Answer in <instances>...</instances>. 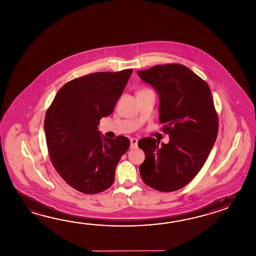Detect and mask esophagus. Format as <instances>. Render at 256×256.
Masks as SVG:
<instances>
[{
    "instance_id": "obj_1",
    "label": "esophagus",
    "mask_w": 256,
    "mask_h": 256,
    "mask_svg": "<svg viewBox=\"0 0 256 256\" xmlns=\"http://www.w3.org/2000/svg\"><path fill=\"white\" fill-rule=\"evenodd\" d=\"M136 144H138V140L136 138H131L130 140V148H135L136 146Z\"/></svg>"
}]
</instances>
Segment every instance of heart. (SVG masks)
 <instances>
[{
    "label": "heart",
    "instance_id": "b5f03b06",
    "mask_svg": "<svg viewBox=\"0 0 256 256\" xmlns=\"http://www.w3.org/2000/svg\"><path fill=\"white\" fill-rule=\"evenodd\" d=\"M143 91H148V90H143ZM143 91H140V92H143Z\"/></svg>",
    "mask_w": 256,
    "mask_h": 256
}]
</instances>
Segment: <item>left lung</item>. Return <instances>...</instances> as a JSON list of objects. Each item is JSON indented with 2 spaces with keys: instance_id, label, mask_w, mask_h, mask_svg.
Instances as JSON below:
<instances>
[{
  "instance_id": "8db88e82",
  "label": "left lung",
  "mask_w": 256,
  "mask_h": 256,
  "mask_svg": "<svg viewBox=\"0 0 256 256\" xmlns=\"http://www.w3.org/2000/svg\"><path fill=\"white\" fill-rule=\"evenodd\" d=\"M138 75L159 96V120L170 136L167 144L152 138L138 142L145 154L140 176L158 191H176L198 174L216 142L218 121L210 89L181 64L156 65Z\"/></svg>"
}]
</instances>
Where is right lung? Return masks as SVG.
Segmentation results:
<instances>
[{"label": "right lung", "mask_w": 256, "mask_h": 256, "mask_svg": "<svg viewBox=\"0 0 256 256\" xmlns=\"http://www.w3.org/2000/svg\"><path fill=\"white\" fill-rule=\"evenodd\" d=\"M132 72H102L72 80L58 90L46 111L44 130L52 164L65 182L82 193L110 188L116 165L130 148L128 138H108L98 125L114 111Z\"/></svg>", "instance_id": "add662e5"}]
</instances>
